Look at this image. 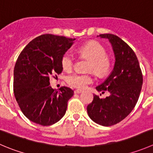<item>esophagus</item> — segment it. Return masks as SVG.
Instances as JSON below:
<instances>
[{"label": "esophagus", "instance_id": "obj_1", "mask_svg": "<svg viewBox=\"0 0 153 153\" xmlns=\"http://www.w3.org/2000/svg\"><path fill=\"white\" fill-rule=\"evenodd\" d=\"M83 92V90H75V93H82Z\"/></svg>", "mask_w": 153, "mask_h": 153}]
</instances>
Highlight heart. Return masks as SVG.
I'll return each mask as SVG.
<instances>
[{"mask_svg": "<svg viewBox=\"0 0 153 153\" xmlns=\"http://www.w3.org/2000/svg\"><path fill=\"white\" fill-rule=\"evenodd\" d=\"M81 56L90 60L88 70H93L98 76H105L109 72L111 62L106 56L105 48L96 41H90L79 48ZM74 64V57L71 53L66 52L61 59V66L66 72L72 70ZM93 76L90 74H72L67 77V83L75 88L84 89L89 84L93 82Z\"/></svg>", "mask_w": 153, "mask_h": 153, "instance_id": "obj_1", "label": "heart"}]
</instances>
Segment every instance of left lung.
Returning <instances> with one entry per match:
<instances>
[{"mask_svg": "<svg viewBox=\"0 0 153 153\" xmlns=\"http://www.w3.org/2000/svg\"><path fill=\"white\" fill-rule=\"evenodd\" d=\"M97 36L109 40L115 57L114 69L108 78L96 87L110 95L100 99L93 95L87 105L90 119L99 125L111 126L125 119L137 104L143 84V75L135 53L117 36L111 33Z\"/></svg>", "mask_w": 153, "mask_h": 153, "instance_id": "8db88e82", "label": "left lung"}]
</instances>
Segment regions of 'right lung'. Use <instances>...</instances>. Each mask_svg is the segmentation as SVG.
Here are the masks:
<instances>
[{"label": "right lung", "instance_id": "obj_1", "mask_svg": "<svg viewBox=\"0 0 153 153\" xmlns=\"http://www.w3.org/2000/svg\"><path fill=\"white\" fill-rule=\"evenodd\" d=\"M75 39L52 34L36 37L19 54L14 68L15 98L27 119L41 126H51L65 115L73 90L50 86V77L63 71L61 59Z\"/></svg>", "mask_w": 153, "mask_h": 153}]
</instances>
